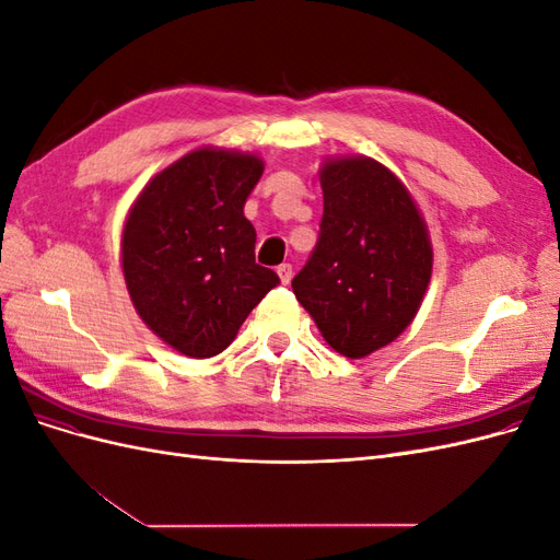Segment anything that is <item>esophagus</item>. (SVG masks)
Segmentation results:
<instances>
[{
	"label": "esophagus",
	"instance_id": "esophagus-1",
	"mask_svg": "<svg viewBox=\"0 0 560 560\" xmlns=\"http://www.w3.org/2000/svg\"><path fill=\"white\" fill-rule=\"evenodd\" d=\"M278 278H280L282 284H290V280H292V266L290 264H280L278 266Z\"/></svg>",
	"mask_w": 560,
	"mask_h": 560
}]
</instances>
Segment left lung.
I'll use <instances>...</instances> for the list:
<instances>
[{"label": "left lung", "instance_id": "left-lung-1", "mask_svg": "<svg viewBox=\"0 0 560 560\" xmlns=\"http://www.w3.org/2000/svg\"><path fill=\"white\" fill-rule=\"evenodd\" d=\"M319 238L292 290L325 341L362 360L411 325L432 278V241L404 182L369 156L319 165Z\"/></svg>", "mask_w": 560, "mask_h": 560}]
</instances>
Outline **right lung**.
I'll return each instance as SVG.
<instances>
[{
    "mask_svg": "<svg viewBox=\"0 0 560 560\" xmlns=\"http://www.w3.org/2000/svg\"><path fill=\"white\" fill-rule=\"evenodd\" d=\"M264 173L245 151L200 147L147 182L121 231L135 311L163 343L194 360L224 352L280 278L254 261L243 212Z\"/></svg>",
    "mask_w": 560,
    "mask_h": 560,
    "instance_id": "1",
    "label": "right lung"
}]
</instances>
